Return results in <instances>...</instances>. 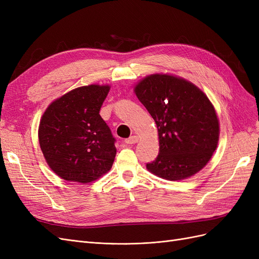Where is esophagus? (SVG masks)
I'll return each mask as SVG.
<instances>
[{
  "label": "esophagus",
  "instance_id": "esophagus-1",
  "mask_svg": "<svg viewBox=\"0 0 259 259\" xmlns=\"http://www.w3.org/2000/svg\"><path fill=\"white\" fill-rule=\"evenodd\" d=\"M138 142V137L137 136H132V137H130L128 139H126L125 140V143H126L127 145H133V144H136Z\"/></svg>",
  "mask_w": 259,
  "mask_h": 259
}]
</instances>
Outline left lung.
I'll return each instance as SVG.
<instances>
[{"label":"left lung","instance_id":"1","mask_svg":"<svg viewBox=\"0 0 259 259\" xmlns=\"http://www.w3.org/2000/svg\"><path fill=\"white\" fill-rule=\"evenodd\" d=\"M134 93L158 127L159 155L147 169L167 180L187 179L205 167L219 140V120L206 94L184 77L153 73Z\"/></svg>","mask_w":259,"mask_h":259}]
</instances>
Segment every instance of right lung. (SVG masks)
Segmentation results:
<instances>
[{"label": "right lung", "instance_id": "1", "mask_svg": "<svg viewBox=\"0 0 259 259\" xmlns=\"http://www.w3.org/2000/svg\"><path fill=\"white\" fill-rule=\"evenodd\" d=\"M109 91V84L80 86L52 101L41 116V151L50 168L67 182H95L112 167L114 138L99 114Z\"/></svg>", "mask_w": 259, "mask_h": 259}]
</instances>
